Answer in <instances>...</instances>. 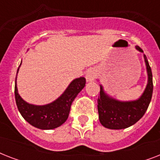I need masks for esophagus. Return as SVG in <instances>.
Segmentation results:
<instances>
[{
    "label": "esophagus",
    "mask_w": 160,
    "mask_h": 160,
    "mask_svg": "<svg viewBox=\"0 0 160 160\" xmlns=\"http://www.w3.org/2000/svg\"><path fill=\"white\" fill-rule=\"evenodd\" d=\"M96 77V71L93 69H90L86 72L85 74V79H86V81L87 82H90V81H93L95 80V78Z\"/></svg>",
    "instance_id": "esophagus-1"
}]
</instances>
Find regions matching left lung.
<instances>
[{
	"instance_id": "obj_1",
	"label": "left lung",
	"mask_w": 160,
	"mask_h": 160,
	"mask_svg": "<svg viewBox=\"0 0 160 160\" xmlns=\"http://www.w3.org/2000/svg\"><path fill=\"white\" fill-rule=\"evenodd\" d=\"M135 49L144 53L139 46H136ZM143 56L148 80L144 92L137 100L128 101L117 100L108 95L103 85H100V92L97 100L99 119L100 124L107 129H122L131 126L141 119L149 107L153 94V76L146 55L144 54Z\"/></svg>"
}]
</instances>
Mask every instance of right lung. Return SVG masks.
Returning a JSON list of instances; mask_svg holds the SVG:
<instances>
[{
  "mask_svg": "<svg viewBox=\"0 0 160 160\" xmlns=\"http://www.w3.org/2000/svg\"><path fill=\"white\" fill-rule=\"evenodd\" d=\"M21 65L16 73L15 98L16 105L21 116L32 126L44 130L53 129L62 125L68 119L70 105L73 100L85 87V78L80 77L73 80L62 93V95H60V96L51 103L43 105H33L24 100L18 93L16 79Z\"/></svg>",
  "mask_w": 160,
  "mask_h": 160,
  "instance_id": "obj_1",
  "label": "right lung"
}]
</instances>
